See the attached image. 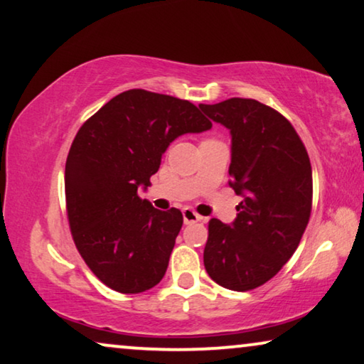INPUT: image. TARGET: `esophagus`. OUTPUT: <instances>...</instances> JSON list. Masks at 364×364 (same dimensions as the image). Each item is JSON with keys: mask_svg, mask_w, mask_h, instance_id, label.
I'll list each match as a JSON object with an SVG mask.
<instances>
[{"mask_svg": "<svg viewBox=\"0 0 364 364\" xmlns=\"http://www.w3.org/2000/svg\"><path fill=\"white\" fill-rule=\"evenodd\" d=\"M182 217H183V223L186 225H192V223H197V221L202 220L198 213H195L192 208H183L182 210Z\"/></svg>", "mask_w": 364, "mask_h": 364, "instance_id": "1", "label": "esophagus"}]
</instances>
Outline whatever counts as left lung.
<instances>
[{
  "mask_svg": "<svg viewBox=\"0 0 364 364\" xmlns=\"http://www.w3.org/2000/svg\"><path fill=\"white\" fill-rule=\"evenodd\" d=\"M230 129L228 182L243 200L230 225L212 218L203 264L221 287L262 286L291 259L312 208V167L292 124L267 105L230 98L198 105Z\"/></svg>",
  "mask_w": 364,
  "mask_h": 364,
  "instance_id": "obj_1",
  "label": "left lung"
}]
</instances>
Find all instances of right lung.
Wrapping results in <instances>:
<instances>
[{"mask_svg": "<svg viewBox=\"0 0 364 364\" xmlns=\"http://www.w3.org/2000/svg\"><path fill=\"white\" fill-rule=\"evenodd\" d=\"M210 128L187 100L128 90L78 129L65 162L68 223L78 252L105 286L139 294L164 277L182 213L154 208L138 191L151 187L172 141Z\"/></svg>", "mask_w": 364, "mask_h": 364, "instance_id": "obj_1", "label": "right lung"}]
</instances>
